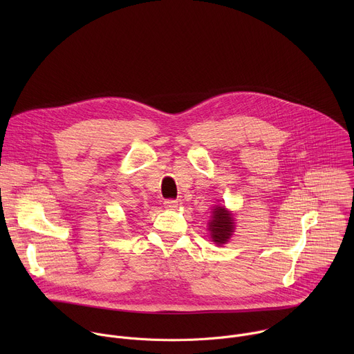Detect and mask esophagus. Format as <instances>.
I'll return each mask as SVG.
<instances>
[{"mask_svg": "<svg viewBox=\"0 0 354 354\" xmlns=\"http://www.w3.org/2000/svg\"><path fill=\"white\" fill-rule=\"evenodd\" d=\"M164 205H165L167 209H176L178 207V201L174 200V198H167L164 201Z\"/></svg>", "mask_w": 354, "mask_h": 354, "instance_id": "esophagus-1", "label": "esophagus"}]
</instances>
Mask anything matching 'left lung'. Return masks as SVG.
<instances>
[{
	"label": "left lung",
	"mask_w": 354,
	"mask_h": 354,
	"mask_svg": "<svg viewBox=\"0 0 354 354\" xmlns=\"http://www.w3.org/2000/svg\"><path fill=\"white\" fill-rule=\"evenodd\" d=\"M209 225L212 239L218 245L225 243L234 232V220L231 217V213H228L224 207H216L213 210V217Z\"/></svg>",
	"instance_id": "left-lung-1"
}]
</instances>
